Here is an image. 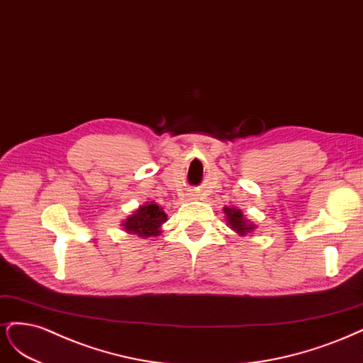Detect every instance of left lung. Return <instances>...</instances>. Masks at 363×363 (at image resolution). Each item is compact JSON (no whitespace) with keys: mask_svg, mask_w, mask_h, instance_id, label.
<instances>
[{"mask_svg":"<svg viewBox=\"0 0 363 363\" xmlns=\"http://www.w3.org/2000/svg\"><path fill=\"white\" fill-rule=\"evenodd\" d=\"M223 213H225L226 225L240 237H247V235L252 237L255 229L258 228L253 223V221L247 220V217H245L241 209L237 206H230V208L225 206Z\"/></svg>","mask_w":363,"mask_h":363,"instance_id":"obj_1","label":"left lung"}]
</instances>
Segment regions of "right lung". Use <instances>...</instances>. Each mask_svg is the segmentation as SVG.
<instances>
[{
    "label": "right lung",
    "mask_w": 363,
    "mask_h": 363,
    "mask_svg": "<svg viewBox=\"0 0 363 363\" xmlns=\"http://www.w3.org/2000/svg\"><path fill=\"white\" fill-rule=\"evenodd\" d=\"M167 221V214L155 202H146L140 205L135 211L128 216L122 223V229L131 235L142 238L158 237L162 232V225Z\"/></svg>",
    "instance_id": "right-lung-1"
}]
</instances>
